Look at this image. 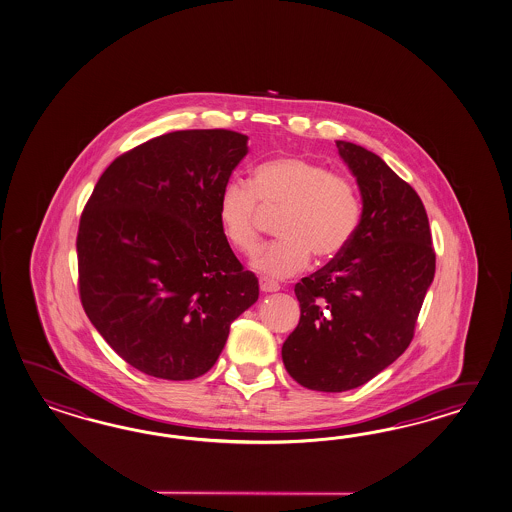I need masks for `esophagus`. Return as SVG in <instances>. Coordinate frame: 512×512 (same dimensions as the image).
Masks as SVG:
<instances>
[{"label": "esophagus", "instance_id": "obj_1", "mask_svg": "<svg viewBox=\"0 0 512 512\" xmlns=\"http://www.w3.org/2000/svg\"><path fill=\"white\" fill-rule=\"evenodd\" d=\"M260 289H262L263 293H276L280 286L273 282V280H267V278H260Z\"/></svg>", "mask_w": 512, "mask_h": 512}]
</instances>
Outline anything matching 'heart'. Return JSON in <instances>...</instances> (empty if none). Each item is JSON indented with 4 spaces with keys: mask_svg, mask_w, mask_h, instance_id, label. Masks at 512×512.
<instances>
[{
    "mask_svg": "<svg viewBox=\"0 0 512 512\" xmlns=\"http://www.w3.org/2000/svg\"><path fill=\"white\" fill-rule=\"evenodd\" d=\"M262 210L282 214L280 241L258 250L250 265L267 278L304 271L311 254L330 262L345 252L356 234L361 204L354 186L322 164L300 156H280L254 169L249 184L230 180L217 201V219L226 243L250 254L260 241Z\"/></svg>",
    "mask_w": 512,
    "mask_h": 512,
    "instance_id": "1",
    "label": "heart"
}]
</instances>
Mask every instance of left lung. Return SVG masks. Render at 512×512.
Segmentation results:
<instances>
[{
    "label": "left lung",
    "instance_id": "obj_1",
    "mask_svg": "<svg viewBox=\"0 0 512 512\" xmlns=\"http://www.w3.org/2000/svg\"><path fill=\"white\" fill-rule=\"evenodd\" d=\"M356 177L361 219L341 256L295 286L300 321L282 346L302 387L343 393L402 356L435 276L428 214L380 156L337 140Z\"/></svg>",
    "mask_w": 512,
    "mask_h": 512
}]
</instances>
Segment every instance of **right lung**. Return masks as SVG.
Listing matches in <instances>:
<instances>
[{"label": "right lung", "mask_w": 512, "mask_h": 512, "mask_svg": "<svg viewBox=\"0 0 512 512\" xmlns=\"http://www.w3.org/2000/svg\"><path fill=\"white\" fill-rule=\"evenodd\" d=\"M247 142L225 129L162 134L116 158L84 206V311L112 350L147 376H203L230 324L258 300V278L243 269L217 219Z\"/></svg>", "instance_id": "1"}]
</instances>
